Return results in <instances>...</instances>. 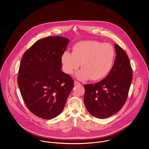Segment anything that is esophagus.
I'll return each mask as SVG.
<instances>
[{"mask_svg": "<svg viewBox=\"0 0 149 149\" xmlns=\"http://www.w3.org/2000/svg\"><path fill=\"white\" fill-rule=\"evenodd\" d=\"M74 84L75 85H80L81 84H80V83H79L78 81H74Z\"/></svg>", "mask_w": 149, "mask_h": 149, "instance_id": "obj_1", "label": "esophagus"}]
</instances>
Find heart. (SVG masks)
<instances>
[{"mask_svg":"<svg viewBox=\"0 0 149 149\" xmlns=\"http://www.w3.org/2000/svg\"><path fill=\"white\" fill-rule=\"evenodd\" d=\"M116 57L115 50L108 43L97 41H85L76 43L72 53L65 51L61 55L62 69L67 74H76L78 79L83 81L91 79L98 81L107 76L111 70Z\"/></svg>","mask_w":149,"mask_h":149,"instance_id":"b5f03b06","label":"heart"}]
</instances>
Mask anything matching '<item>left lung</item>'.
Wrapping results in <instances>:
<instances>
[{
	"instance_id": "1",
	"label": "left lung",
	"mask_w": 149,
	"mask_h": 149,
	"mask_svg": "<svg viewBox=\"0 0 149 149\" xmlns=\"http://www.w3.org/2000/svg\"><path fill=\"white\" fill-rule=\"evenodd\" d=\"M116 53L113 66L106 77L95 84H85L84 102L93 116L108 118L124 106L132 80V70L126 52L115 44Z\"/></svg>"
}]
</instances>
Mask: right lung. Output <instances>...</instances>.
Segmentation results:
<instances>
[{
	"mask_svg": "<svg viewBox=\"0 0 149 149\" xmlns=\"http://www.w3.org/2000/svg\"><path fill=\"white\" fill-rule=\"evenodd\" d=\"M68 38L48 37L34 43L22 58L18 84L28 109L44 119L57 116L64 109L74 81L61 70V57Z\"/></svg>",
	"mask_w": 149,
	"mask_h": 149,
	"instance_id": "right-lung-1",
	"label": "right lung"
}]
</instances>
